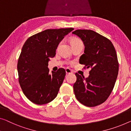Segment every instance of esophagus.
<instances>
[{
    "mask_svg": "<svg viewBox=\"0 0 131 131\" xmlns=\"http://www.w3.org/2000/svg\"><path fill=\"white\" fill-rule=\"evenodd\" d=\"M65 71H66V74H70V73H72V71H71V69H69V68H67V69H66Z\"/></svg>",
    "mask_w": 131,
    "mask_h": 131,
    "instance_id": "obj_1",
    "label": "esophagus"
}]
</instances>
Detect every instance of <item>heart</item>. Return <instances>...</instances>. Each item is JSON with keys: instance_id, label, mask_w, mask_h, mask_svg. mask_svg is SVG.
Wrapping results in <instances>:
<instances>
[{"instance_id": "1", "label": "heart", "mask_w": 131, "mask_h": 131, "mask_svg": "<svg viewBox=\"0 0 131 131\" xmlns=\"http://www.w3.org/2000/svg\"><path fill=\"white\" fill-rule=\"evenodd\" d=\"M81 43H82V41L78 38H75V37H74V38H72L71 39V44L72 46L77 45Z\"/></svg>"}]
</instances>
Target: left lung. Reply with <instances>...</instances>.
I'll return each instance as SVG.
<instances>
[{
	"label": "left lung",
	"instance_id": "1",
	"mask_svg": "<svg viewBox=\"0 0 131 131\" xmlns=\"http://www.w3.org/2000/svg\"><path fill=\"white\" fill-rule=\"evenodd\" d=\"M72 34L79 37L85 46L79 63L91 69L86 78L75 73L74 93L85 106H97L108 98L116 81L119 63L115 49L108 39L93 30L78 29Z\"/></svg>",
	"mask_w": 131,
	"mask_h": 131
}]
</instances>
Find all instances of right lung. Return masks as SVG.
<instances>
[{"label":"right lung","mask_w":131,"mask_h":131,"mask_svg":"<svg viewBox=\"0 0 131 131\" xmlns=\"http://www.w3.org/2000/svg\"><path fill=\"white\" fill-rule=\"evenodd\" d=\"M73 28L46 29L29 37L17 62L19 82L29 100L36 105L51 102L57 96L66 72L60 68L49 73L48 62L58 45Z\"/></svg>","instance_id":"1"}]
</instances>
